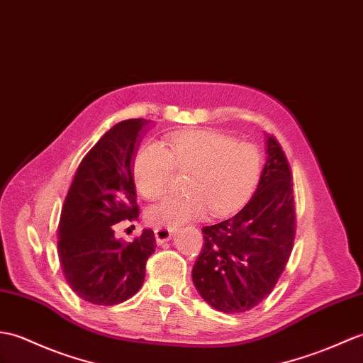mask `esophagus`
I'll return each mask as SVG.
<instances>
[{
	"instance_id": "obj_1",
	"label": "esophagus",
	"mask_w": 363,
	"mask_h": 363,
	"mask_svg": "<svg viewBox=\"0 0 363 363\" xmlns=\"http://www.w3.org/2000/svg\"><path fill=\"white\" fill-rule=\"evenodd\" d=\"M155 235H156V241L157 242H165L172 238L173 230L172 229H165V227H156L155 229Z\"/></svg>"
}]
</instances>
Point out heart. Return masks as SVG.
<instances>
[{"mask_svg":"<svg viewBox=\"0 0 363 363\" xmlns=\"http://www.w3.org/2000/svg\"><path fill=\"white\" fill-rule=\"evenodd\" d=\"M174 168L189 172L187 195L172 196L147 210L150 224L176 227L210 212L223 218L240 210L255 191L261 174L258 150L223 133L193 130L165 142H150L134 157V182L142 196L159 199L172 189Z\"/></svg>","mask_w":363,"mask_h":363,"instance_id":"obj_1","label":"heart"}]
</instances>
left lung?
Segmentation results:
<instances>
[{
	"instance_id": "1",
	"label": "left lung",
	"mask_w": 363,
	"mask_h": 363,
	"mask_svg": "<svg viewBox=\"0 0 363 363\" xmlns=\"http://www.w3.org/2000/svg\"><path fill=\"white\" fill-rule=\"evenodd\" d=\"M266 164L254 196L230 220L202 227L191 278L216 311L238 314L272 292L296 237L292 173L280 143L266 136Z\"/></svg>"
}]
</instances>
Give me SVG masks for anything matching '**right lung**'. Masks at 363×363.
Here are the masks:
<instances>
[{
	"label": "right lung",
	"instance_id": "right-lung-1",
	"mask_svg": "<svg viewBox=\"0 0 363 363\" xmlns=\"http://www.w3.org/2000/svg\"><path fill=\"white\" fill-rule=\"evenodd\" d=\"M150 121L130 119L106 131L83 157L58 223V258L67 283L92 305L113 306L131 298L145 278L155 233L125 242L114 224L139 216L133 159Z\"/></svg>",
	"mask_w": 363,
	"mask_h": 363
}]
</instances>
